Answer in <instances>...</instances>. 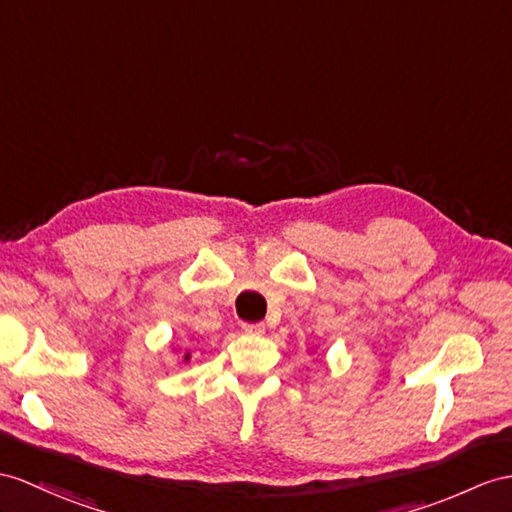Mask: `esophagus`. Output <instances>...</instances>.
<instances>
[{
    "instance_id": "obj_1",
    "label": "esophagus",
    "mask_w": 512,
    "mask_h": 512,
    "mask_svg": "<svg viewBox=\"0 0 512 512\" xmlns=\"http://www.w3.org/2000/svg\"><path fill=\"white\" fill-rule=\"evenodd\" d=\"M243 330L247 334H263L265 332V323H243Z\"/></svg>"
}]
</instances>
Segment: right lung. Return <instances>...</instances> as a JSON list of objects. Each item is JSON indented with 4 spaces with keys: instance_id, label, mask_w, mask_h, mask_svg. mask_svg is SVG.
Returning <instances> with one entry per match:
<instances>
[{
    "instance_id": "add662e5",
    "label": "right lung",
    "mask_w": 512,
    "mask_h": 512,
    "mask_svg": "<svg viewBox=\"0 0 512 512\" xmlns=\"http://www.w3.org/2000/svg\"><path fill=\"white\" fill-rule=\"evenodd\" d=\"M189 360H191V354L186 352V354H184V363H189Z\"/></svg>"
}]
</instances>
